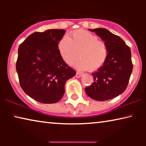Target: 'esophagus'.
<instances>
[{
    "label": "esophagus",
    "mask_w": 146,
    "mask_h": 146,
    "mask_svg": "<svg viewBox=\"0 0 146 146\" xmlns=\"http://www.w3.org/2000/svg\"><path fill=\"white\" fill-rule=\"evenodd\" d=\"M82 76V74L81 73H79V72H77L76 74V77L78 78H80Z\"/></svg>",
    "instance_id": "1"
}]
</instances>
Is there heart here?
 Instances as JSON below:
<instances>
[{
  "instance_id": "heart-1",
  "label": "heart",
  "mask_w": 146,
  "mask_h": 146,
  "mask_svg": "<svg viewBox=\"0 0 146 146\" xmlns=\"http://www.w3.org/2000/svg\"><path fill=\"white\" fill-rule=\"evenodd\" d=\"M62 58L72 65L79 57L76 64L78 69L96 70L104 65L108 57V49L103 41L96 36L84 30H77L64 36L58 43Z\"/></svg>"
}]
</instances>
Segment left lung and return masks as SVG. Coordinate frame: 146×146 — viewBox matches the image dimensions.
<instances>
[{
    "mask_svg": "<svg viewBox=\"0 0 146 146\" xmlns=\"http://www.w3.org/2000/svg\"><path fill=\"white\" fill-rule=\"evenodd\" d=\"M104 42L108 49L105 63L92 74L94 82L85 92L95 100L104 101L120 95L126 89L133 64L131 50L118 36L102 28L89 29Z\"/></svg>",
    "mask_w": 146,
    "mask_h": 146,
    "instance_id": "obj_1",
    "label": "left lung"
}]
</instances>
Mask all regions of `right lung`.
I'll return each mask as SVG.
<instances>
[{
    "label": "right lung",
    "mask_w": 146,
    "mask_h": 146,
    "mask_svg": "<svg viewBox=\"0 0 146 146\" xmlns=\"http://www.w3.org/2000/svg\"><path fill=\"white\" fill-rule=\"evenodd\" d=\"M65 33L63 29L36 32L19 46L16 69L20 85L28 96L39 102L60 100L66 82L76 74L63 60L58 48Z\"/></svg>",
    "instance_id": "obj_1"
}]
</instances>
